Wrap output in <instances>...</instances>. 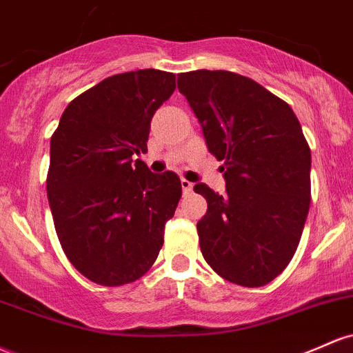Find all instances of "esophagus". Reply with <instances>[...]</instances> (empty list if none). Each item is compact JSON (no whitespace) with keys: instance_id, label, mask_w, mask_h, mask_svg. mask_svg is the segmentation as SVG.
Masks as SVG:
<instances>
[{"instance_id":"esophagus-1","label":"esophagus","mask_w":353,"mask_h":353,"mask_svg":"<svg viewBox=\"0 0 353 353\" xmlns=\"http://www.w3.org/2000/svg\"><path fill=\"white\" fill-rule=\"evenodd\" d=\"M181 185H183V192L184 194H189V192L192 191V184L191 181H188V179H181Z\"/></svg>"}]
</instances>
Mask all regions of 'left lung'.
Listing matches in <instances>:
<instances>
[{
  "label": "left lung",
  "instance_id": "obj_1",
  "mask_svg": "<svg viewBox=\"0 0 353 353\" xmlns=\"http://www.w3.org/2000/svg\"><path fill=\"white\" fill-rule=\"evenodd\" d=\"M177 88L226 179L223 196L194 185L208 201L201 253L231 283L268 285L292 261L310 208L312 152L300 122L280 97L226 70L181 73Z\"/></svg>",
  "mask_w": 353,
  "mask_h": 353
}]
</instances>
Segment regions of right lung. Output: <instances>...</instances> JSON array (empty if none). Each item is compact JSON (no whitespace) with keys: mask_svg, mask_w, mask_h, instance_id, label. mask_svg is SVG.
Returning a JSON list of instances; mask_svg holds the SVG:
<instances>
[{"mask_svg":"<svg viewBox=\"0 0 353 353\" xmlns=\"http://www.w3.org/2000/svg\"><path fill=\"white\" fill-rule=\"evenodd\" d=\"M174 88L176 75L156 68L112 75L73 99L52 135L46 194L58 241L94 283H132L164 245L181 179L134 157Z\"/></svg>","mask_w":353,"mask_h":353,"instance_id":"add662e5","label":"right lung"}]
</instances>
